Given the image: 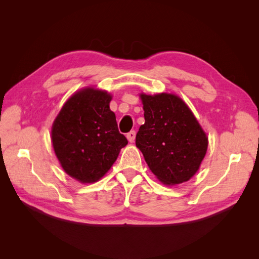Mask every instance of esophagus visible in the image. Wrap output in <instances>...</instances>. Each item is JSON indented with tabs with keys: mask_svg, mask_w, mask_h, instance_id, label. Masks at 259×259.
Here are the masks:
<instances>
[{
	"mask_svg": "<svg viewBox=\"0 0 259 259\" xmlns=\"http://www.w3.org/2000/svg\"><path fill=\"white\" fill-rule=\"evenodd\" d=\"M126 137H127L130 143H133L135 140V137H136V132L135 131H131L130 133H127Z\"/></svg>",
	"mask_w": 259,
	"mask_h": 259,
	"instance_id": "34e87169",
	"label": "esophagus"
}]
</instances>
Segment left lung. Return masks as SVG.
I'll list each match as a JSON object with an SVG mask.
<instances>
[{"label":"left lung","instance_id":"1","mask_svg":"<svg viewBox=\"0 0 259 259\" xmlns=\"http://www.w3.org/2000/svg\"><path fill=\"white\" fill-rule=\"evenodd\" d=\"M145 124L136 135V147L149 168L164 185L188 182L197 173L208 139L182 98L174 94H140Z\"/></svg>","mask_w":259,"mask_h":259}]
</instances>
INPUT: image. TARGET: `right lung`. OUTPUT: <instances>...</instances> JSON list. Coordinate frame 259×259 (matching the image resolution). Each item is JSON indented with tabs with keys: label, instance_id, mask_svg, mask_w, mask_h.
Listing matches in <instances>:
<instances>
[{
	"label": "right lung",
	"instance_id": "right-lung-1",
	"mask_svg": "<svg viewBox=\"0 0 259 259\" xmlns=\"http://www.w3.org/2000/svg\"><path fill=\"white\" fill-rule=\"evenodd\" d=\"M111 99L106 91L81 90L66 101L53 123L55 154L66 173L82 184L98 182L127 145L109 107Z\"/></svg>",
	"mask_w": 259,
	"mask_h": 259
}]
</instances>
